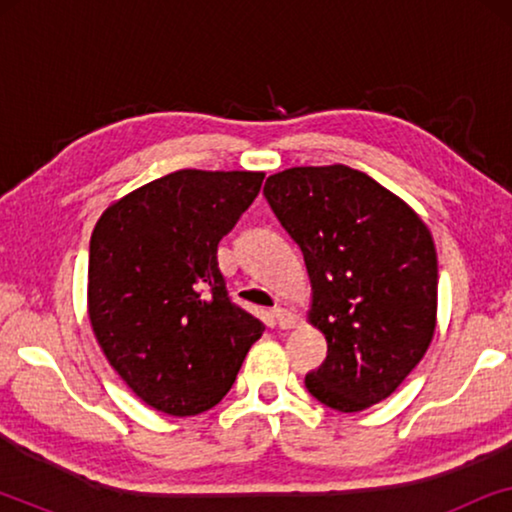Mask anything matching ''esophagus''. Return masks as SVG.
Masks as SVG:
<instances>
[{"label": "esophagus", "mask_w": 512, "mask_h": 512, "mask_svg": "<svg viewBox=\"0 0 512 512\" xmlns=\"http://www.w3.org/2000/svg\"><path fill=\"white\" fill-rule=\"evenodd\" d=\"M272 317H275L279 328H291V326H296V321H298L296 314H293L291 310H286V307H275V310H272Z\"/></svg>", "instance_id": "34e87169"}]
</instances>
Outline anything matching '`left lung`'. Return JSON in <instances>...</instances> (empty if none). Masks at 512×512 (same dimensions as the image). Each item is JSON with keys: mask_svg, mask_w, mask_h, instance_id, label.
Here are the masks:
<instances>
[{"mask_svg": "<svg viewBox=\"0 0 512 512\" xmlns=\"http://www.w3.org/2000/svg\"><path fill=\"white\" fill-rule=\"evenodd\" d=\"M265 200L303 251L310 321L328 352L305 387L361 412L396 391L436 331L438 258L429 228L401 198L347 165L272 174Z\"/></svg>", "mask_w": 512, "mask_h": 512, "instance_id": "8db88e82", "label": "left lung"}]
</instances>
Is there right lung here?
Here are the masks:
<instances>
[{
  "instance_id": "obj_1",
  "label": "right lung",
  "mask_w": 512,
  "mask_h": 512,
  "mask_svg": "<svg viewBox=\"0 0 512 512\" xmlns=\"http://www.w3.org/2000/svg\"><path fill=\"white\" fill-rule=\"evenodd\" d=\"M263 172L165 174L114 202L90 237L88 312L104 356L146 405L191 417L233 387L265 326L228 296L216 249Z\"/></svg>"
}]
</instances>
